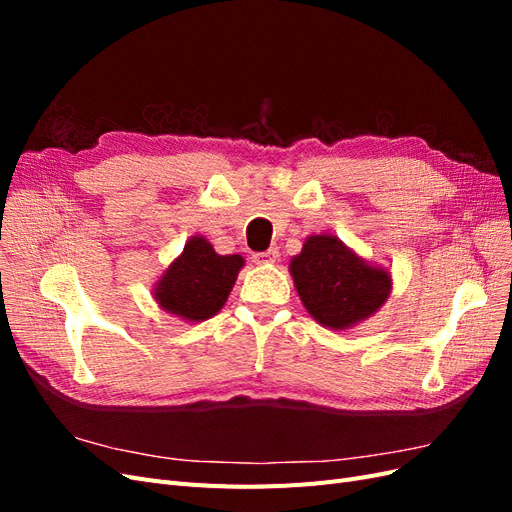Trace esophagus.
Segmentation results:
<instances>
[{"label": "esophagus", "instance_id": "obj_1", "mask_svg": "<svg viewBox=\"0 0 512 512\" xmlns=\"http://www.w3.org/2000/svg\"><path fill=\"white\" fill-rule=\"evenodd\" d=\"M275 260H280V250L277 247H269L265 252L254 254V262H258V265H273Z\"/></svg>", "mask_w": 512, "mask_h": 512}]
</instances>
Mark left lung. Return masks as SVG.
I'll use <instances>...</instances> for the list:
<instances>
[{
    "instance_id": "obj_1",
    "label": "left lung",
    "mask_w": 512,
    "mask_h": 512,
    "mask_svg": "<svg viewBox=\"0 0 512 512\" xmlns=\"http://www.w3.org/2000/svg\"><path fill=\"white\" fill-rule=\"evenodd\" d=\"M288 271L307 314L331 331L371 318L393 290L389 269L365 260L329 232L309 235Z\"/></svg>"
}]
</instances>
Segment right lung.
Masks as SVG:
<instances>
[{
    "label": "right lung",
    "mask_w": 512,
    "mask_h": 512,
    "mask_svg": "<svg viewBox=\"0 0 512 512\" xmlns=\"http://www.w3.org/2000/svg\"><path fill=\"white\" fill-rule=\"evenodd\" d=\"M243 265V256H222L205 237L194 235L153 284V299L185 322H203L226 305Z\"/></svg>",
    "instance_id": "1"
}]
</instances>
